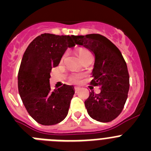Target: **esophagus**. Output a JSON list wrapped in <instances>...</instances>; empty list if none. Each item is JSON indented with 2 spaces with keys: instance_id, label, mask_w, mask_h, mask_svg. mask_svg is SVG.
<instances>
[{
  "instance_id": "esophagus-1",
  "label": "esophagus",
  "mask_w": 151,
  "mask_h": 151,
  "mask_svg": "<svg viewBox=\"0 0 151 151\" xmlns=\"http://www.w3.org/2000/svg\"><path fill=\"white\" fill-rule=\"evenodd\" d=\"M78 88H79L77 87V86H76V87H75V91H77L78 90Z\"/></svg>"
}]
</instances>
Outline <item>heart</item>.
<instances>
[{
	"instance_id": "b5f03b06",
	"label": "heart",
	"mask_w": 151,
	"mask_h": 151,
	"mask_svg": "<svg viewBox=\"0 0 151 151\" xmlns=\"http://www.w3.org/2000/svg\"><path fill=\"white\" fill-rule=\"evenodd\" d=\"M88 51V50H86V49H80V50H78V57H80L82 54H84L85 53H86V52ZM79 78H80V76H78V75H75V76H73L70 77V81H72V82H77Z\"/></svg>"
}]
</instances>
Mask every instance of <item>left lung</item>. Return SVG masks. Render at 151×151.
<instances>
[{
    "instance_id": "obj_1",
    "label": "left lung",
    "mask_w": 151,
    "mask_h": 151,
    "mask_svg": "<svg viewBox=\"0 0 151 151\" xmlns=\"http://www.w3.org/2000/svg\"><path fill=\"white\" fill-rule=\"evenodd\" d=\"M77 45L89 49L95 56L91 84L100 86V94L91 91L85 101L88 115L101 122H111L122 112L129 90V75L120 50L99 34L74 35Z\"/></svg>"
}]
</instances>
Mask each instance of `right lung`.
Masks as SVG:
<instances>
[{
  "mask_svg": "<svg viewBox=\"0 0 151 151\" xmlns=\"http://www.w3.org/2000/svg\"><path fill=\"white\" fill-rule=\"evenodd\" d=\"M74 35L45 33L36 37L24 53L18 73V89L29 115L39 124L51 125L68 114L75 93L72 85L51 89L50 73L59 65L68 47H73Z\"/></svg>",
  "mask_w": 151,
  "mask_h": 151,
  "instance_id": "add662e5",
  "label": "right lung"
}]
</instances>
